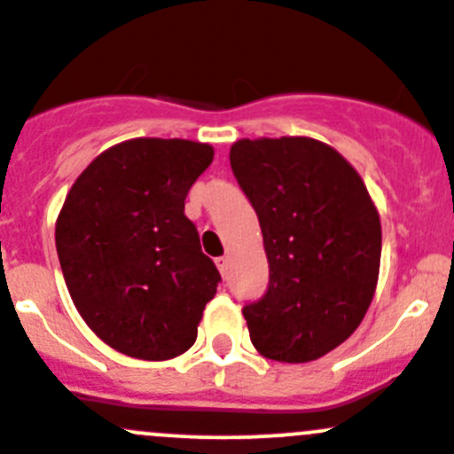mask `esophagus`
Here are the masks:
<instances>
[{
  "mask_svg": "<svg viewBox=\"0 0 454 454\" xmlns=\"http://www.w3.org/2000/svg\"><path fill=\"white\" fill-rule=\"evenodd\" d=\"M215 263H217L219 272H222L223 277H226V270H228V256H217V259H215Z\"/></svg>",
  "mask_w": 454,
  "mask_h": 454,
  "instance_id": "34e87169",
  "label": "esophagus"
}]
</instances>
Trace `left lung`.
<instances>
[{
    "label": "left lung",
    "instance_id": "1",
    "mask_svg": "<svg viewBox=\"0 0 454 454\" xmlns=\"http://www.w3.org/2000/svg\"><path fill=\"white\" fill-rule=\"evenodd\" d=\"M231 167L253 204L268 290L244 308L250 340L278 363H309L363 323L378 283L382 228L338 151L312 138L239 140Z\"/></svg>",
    "mask_w": 454,
    "mask_h": 454
}]
</instances>
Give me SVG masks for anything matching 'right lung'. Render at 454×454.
I'll return each instance as SVG.
<instances>
[{
  "label": "right lung",
  "instance_id": "obj_1",
  "mask_svg": "<svg viewBox=\"0 0 454 454\" xmlns=\"http://www.w3.org/2000/svg\"><path fill=\"white\" fill-rule=\"evenodd\" d=\"M210 162L201 142L127 140L67 193L54 232L63 278L91 332L121 354L168 360L198 338L222 277L184 200Z\"/></svg>",
  "mask_w": 454,
  "mask_h": 454
}]
</instances>
